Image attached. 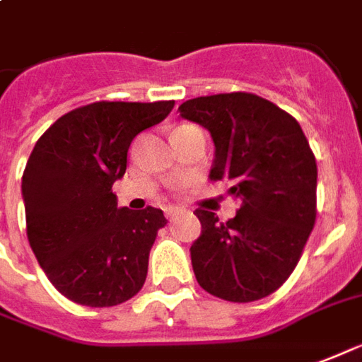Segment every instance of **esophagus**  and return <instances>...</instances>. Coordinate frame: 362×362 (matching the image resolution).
<instances>
[{"instance_id": "1", "label": "esophagus", "mask_w": 362, "mask_h": 362, "mask_svg": "<svg viewBox=\"0 0 362 362\" xmlns=\"http://www.w3.org/2000/svg\"><path fill=\"white\" fill-rule=\"evenodd\" d=\"M177 214H179V208H175V206L165 208V218H168V220H173V218H175Z\"/></svg>"}]
</instances>
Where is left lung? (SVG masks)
<instances>
[{
	"label": "left lung",
	"mask_w": 362,
	"mask_h": 362,
	"mask_svg": "<svg viewBox=\"0 0 362 362\" xmlns=\"http://www.w3.org/2000/svg\"><path fill=\"white\" fill-rule=\"evenodd\" d=\"M183 119L206 127L216 158L210 179H228L241 200L220 221L197 208L202 233L191 247L199 286L231 303L264 299L286 284L316 221V158L297 119L250 92L187 100Z\"/></svg>",
	"instance_id": "left-lung-1"
}]
</instances>
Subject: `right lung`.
<instances>
[{"instance_id":"1","label":"right lung","mask_w":362,"mask_h":362,"mask_svg":"<svg viewBox=\"0 0 362 362\" xmlns=\"http://www.w3.org/2000/svg\"><path fill=\"white\" fill-rule=\"evenodd\" d=\"M165 102H94L42 134L23 173L26 237L47 279L84 307H115L141 291L150 249L168 223L162 210L117 208L139 133L168 117Z\"/></svg>"}]
</instances>
